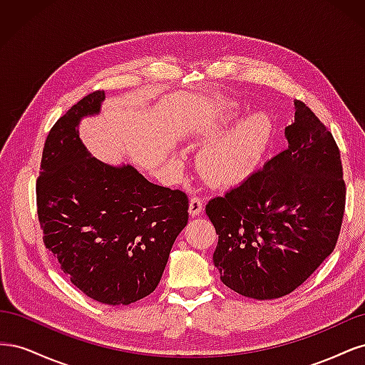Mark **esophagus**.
<instances>
[{"label": "esophagus", "mask_w": 365, "mask_h": 365, "mask_svg": "<svg viewBox=\"0 0 365 365\" xmlns=\"http://www.w3.org/2000/svg\"><path fill=\"white\" fill-rule=\"evenodd\" d=\"M202 210H204V201H202V197L193 196L192 200H190V207H189L190 216H193V217L200 216V215L202 213Z\"/></svg>", "instance_id": "esophagus-1"}]
</instances>
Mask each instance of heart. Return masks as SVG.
I'll return each mask as SVG.
<instances>
[{
	"mask_svg": "<svg viewBox=\"0 0 365 365\" xmlns=\"http://www.w3.org/2000/svg\"><path fill=\"white\" fill-rule=\"evenodd\" d=\"M235 108H225L222 123L235 117ZM271 132L264 114H251L204 149L200 157L201 170L215 184H233L256 168Z\"/></svg>",
	"mask_w": 365,
	"mask_h": 365,
	"instance_id": "1",
	"label": "heart"
}]
</instances>
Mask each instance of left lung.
Returning <instances> with one entry per match:
<instances>
[{
    "label": "left lung",
    "instance_id": "left-lung-1",
    "mask_svg": "<svg viewBox=\"0 0 365 365\" xmlns=\"http://www.w3.org/2000/svg\"><path fill=\"white\" fill-rule=\"evenodd\" d=\"M288 148L205 205L217 235L213 262L235 292L272 300L295 291L334 251L346 207L339 149L295 101Z\"/></svg>",
    "mask_w": 365,
    "mask_h": 365
}]
</instances>
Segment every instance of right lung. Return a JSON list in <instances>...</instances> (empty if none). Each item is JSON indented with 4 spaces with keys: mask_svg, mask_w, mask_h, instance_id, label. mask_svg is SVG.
<instances>
[{
    "mask_svg": "<svg viewBox=\"0 0 365 365\" xmlns=\"http://www.w3.org/2000/svg\"><path fill=\"white\" fill-rule=\"evenodd\" d=\"M103 98V91L85 96L48 132L36 204L43 245L71 283L96 302L123 306L155 291L189 220V197L129 164L90 157L77 125L101 111Z\"/></svg>",
    "mask_w": 365,
    "mask_h": 365,
    "instance_id": "obj_1",
    "label": "right lung"
}]
</instances>
